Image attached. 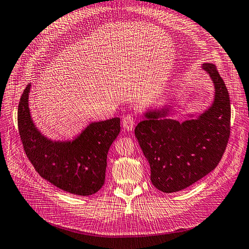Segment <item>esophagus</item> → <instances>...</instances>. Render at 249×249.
<instances>
[{
  "mask_svg": "<svg viewBox=\"0 0 249 249\" xmlns=\"http://www.w3.org/2000/svg\"><path fill=\"white\" fill-rule=\"evenodd\" d=\"M134 125H135V120L132 116H125V117L123 119V126L124 130L132 131L134 129Z\"/></svg>",
  "mask_w": 249,
  "mask_h": 249,
  "instance_id": "esophagus-1",
  "label": "esophagus"
}]
</instances>
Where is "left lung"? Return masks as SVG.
Masks as SVG:
<instances>
[{
    "mask_svg": "<svg viewBox=\"0 0 249 249\" xmlns=\"http://www.w3.org/2000/svg\"><path fill=\"white\" fill-rule=\"evenodd\" d=\"M201 68L214 85V100L202 113L179 121L170 118L173 107L148 109L136 125L135 136L150 165V179L159 191L184 190L217 166L230 135V98L213 64Z\"/></svg>",
    "mask_w": 249,
    "mask_h": 249,
    "instance_id": "1",
    "label": "left lung"
}]
</instances>
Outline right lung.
<instances>
[{
    "mask_svg": "<svg viewBox=\"0 0 249 249\" xmlns=\"http://www.w3.org/2000/svg\"><path fill=\"white\" fill-rule=\"evenodd\" d=\"M31 84L18 107V128L27 158L43 179L65 192L89 196L106 181L108 149L120 132V119L93 121L71 141H53L43 135L29 107Z\"/></svg>",
    "mask_w": 249,
    "mask_h": 249,
    "instance_id": "right-lung-1",
    "label": "right lung"
}]
</instances>
